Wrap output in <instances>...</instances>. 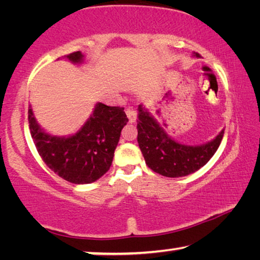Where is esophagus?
Wrapping results in <instances>:
<instances>
[{
  "instance_id": "1",
  "label": "esophagus",
  "mask_w": 260,
  "mask_h": 260,
  "mask_svg": "<svg viewBox=\"0 0 260 260\" xmlns=\"http://www.w3.org/2000/svg\"><path fill=\"white\" fill-rule=\"evenodd\" d=\"M126 114L131 122H134L136 120V111L133 109V107H128L126 109Z\"/></svg>"
}]
</instances>
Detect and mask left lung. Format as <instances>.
I'll return each instance as SVG.
<instances>
[{
  "label": "left lung",
  "instance_id": "obj_1",
  "mask_svg": "<svg viewBox=\"0 0 260 260\" xmlns=\"http://www.w3.org/2000/svg\"><path fill=\"white\" fill-rule=\"evenodd\" d=\"M196 57L200 54L195 52ZM223 131L203 146H184L167 135L142 105L138 113V142L147 165L164 177L179 178L203 167L217 151Z\"/></svg>",
  "mask_w": 260,
  "mask_h": 260
}]
</instances>
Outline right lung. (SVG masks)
<instances>
[{"label":"right lung","instance_id":"add662e5","mask_svg":"<svg viewBox=\"0 0 260 260\" xmlns=\"http://www.w3.org/2000/svg\"><path fill=\"white\" fill-rule=\"evenodd\" d=\"M80 51L68 58L82 60ZM128 118L122 107L98 103L82 128L69 138H57L43 132L28 109V124L39 155L51 171L67 181L77 184L94 182L109 171L120 133Z\"/></svg>","mask_w":260,"mask_h":260}]
</instances>
